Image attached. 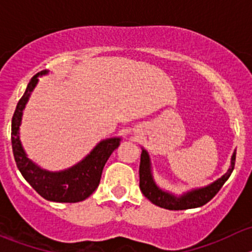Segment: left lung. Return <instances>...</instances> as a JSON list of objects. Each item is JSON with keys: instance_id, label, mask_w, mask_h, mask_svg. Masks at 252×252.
<instances>
[{"instance_id": "8db88e82", "label": "left lung", "mask_w": 252, "mask_h": 252, "mask_svg": "<svg viewBox=\"0 0 252 252\" xmlns=\"http://www.w3.org/2000/svg\"><path fill=\"white\" fill-rule=\"evenodd\" d=\"M141 159H140V190L145 197L150 200L152 204L159 206L166 210H188V208L201 207L207 204L223 187L228 178L232 174L235 164V155L236 150L233 152L232 158H230V166L228 171L217 180L212 182L211 184L205 185L201 188H194L183 194L177 195L174 192L164 190L156 183L152 173V163L150 155L144 147H141Z\"/></svg>"}]
</instances>
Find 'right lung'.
Returning <instances> with one entry per match:
<instances>
[{"instance_id":"obj_1","label":"right lung","mask_w":252,"mask_h":252,"mask_svg":"<svg viewBox=\"0 0 252 252\" xmlns=\"http://www.w3.org/2000/svg\"><path fill=\"white\" fill-rule=\"evenodd\" d=\"M48 72L50 70H42L32 78L14 111L12 118V149L14 159L24 179L44 199L55 202H79L88 199L97 189L103 167L112 152L121 145L122 138L114 136L101 140L81 161L63 171H47L32 162L20 141V124L23 112L39 83V77L48 74Z\"/></svg>"}]
</instances>
